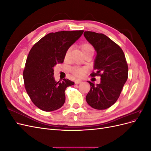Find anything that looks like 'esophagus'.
I'll return each instance as SVG.
<instances>
[{
  "mask_svg": "<svg viewBox=\"0 0 151 151\" xmlns=\"http://www.w3.org/2000/svg\"><path fill=\"white\" fill-rule=\"evenodd\" d=\"M82 83V81L80 80V79H76V80L75 81V84H80V83Z\"/></svg>",
  "mask_w": 151,
  "mask_h": 151,
  "instance_id": "1",
  "label": "esophagus"
}]
</instances>
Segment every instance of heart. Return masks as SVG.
Segmentation results:
<instances>
[{"mask_svg": "<svg viewBox=\"0 0 151 151\" xmlns=\"http://www.w3.org/2000/svg\"><path fill=\"white\" fill-rule=\"evenodd\" d=\"M80 47H81V49L82 50V52H83V54L86 53V52L91 51V50H93V48L92 47V45L88 43H83L81 45ZM70 50H71V48H68L66 51L65 54V60H67L68 59V55H69ZM70 70L72 72V74L74 76H75L76 77H81L82 76H83L84 74L86 73V68L85 67L75 66V67H71Z\"/></svg>", "mask_w": 151, "mask_h": 151, "instance_id": "heart-1", "label": "heart"}]
</instances>
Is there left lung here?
I'll use <instances>...</instances> for the list:
<instances>
[{
	"instance_id": "1",
	"label": "left lung",
	"mask_w": 151,
	"mask_h": 151,
	"mask_svg": "<svg viewBox=\"0 0 151 151\" xmlns=\"http://www.w3.org/2000/svg\"><path fill=\"white\" fill-rule=\"evenodd\" d=\"M84 36L97 53L94 64L96 72L91 76L101 77L99 84L88 81L91 89L86 97V101L94 109H107L117 101L128 78L129 68L125 54L104 34L85 31Z\"/></svg>"
}]
</instances>
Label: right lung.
<instances>
[{
	"instance_id": "add662e5",
	"label": "right lung",
	"mask_w": 151,
	"mask_h": 151,
	"mask_svg": "<svg viewBox=\"0 0 151 151\" xmlns=\"http://www.w3.org/2000/svg\"><path fill=\"white\" fill-rule=\"evenodd\" d=\"M84 31H62L50 33L32 47L23 71L25 89L36 106L45 111L60 108L65 101V91L74 84L67 79L57 82L53 67L62 63L65 54Z\"/></svg>"
}]
</instances>
